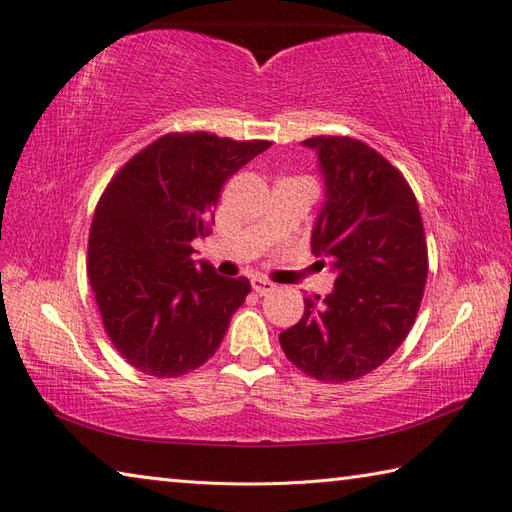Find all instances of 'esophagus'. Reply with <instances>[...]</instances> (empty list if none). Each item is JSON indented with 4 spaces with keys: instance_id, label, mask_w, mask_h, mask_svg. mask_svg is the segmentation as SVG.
<instances>
[{
    "instance_id": "1",
    "label": "esophagus",
    "mask_w": 512,
    "mask_h": 512,
    "mask_svg": "<svg viewBox=\"0 0 512 512\" xmlns=\"http://www.w3.org/2000/svg\"><path fill=\"white\" fill-rule=\"evenodd\" d=\"M250 286H253V290L257 292V295H266V292L275 290L273 281H268L264 277H253V279H250Z\"/></svg>"
}]
</instances>
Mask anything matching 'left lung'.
<instances>
[{"instance_id":"1","label":"left lung","mask_w":512,"mask_h":512,"mask_svg":"<svg viewBox=\"0 0 512 512\" xmlns=\"http://www.w3.org/2000/svg\"><path fill=\"white\" fill-rule=\"evenodd\" d=\"M303 147L317 151L325 182L310 246L336 279L330 295L303 299L301 321L279 343L303 374L347 383L407 339L427 284V242L416 195L378 151L347 136L308 138Z\"/></svg>"}]
</instances>
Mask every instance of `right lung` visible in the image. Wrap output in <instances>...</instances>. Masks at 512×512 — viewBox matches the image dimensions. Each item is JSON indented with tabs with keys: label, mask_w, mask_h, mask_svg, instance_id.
<instances>
[{
	"label": "right lung",
	"mask_w": 512,
	"mask_h": 512,
	"mask_svg": "<svg viewBox=\"0 0 512 512\" xmlns=\"http://www.w3.org/2000/svg\"><path fill=\"white\" fill-rule=\"evenodd\" d=\"M268 147L167 134L107 184L90 228L88 275L107 336L138 372L176 378L220 347L250 281L195 262L191 242L215 224L222 184Z\"/></svg>",
	"instance_id": "right-lung-1"
}]
</instances>
